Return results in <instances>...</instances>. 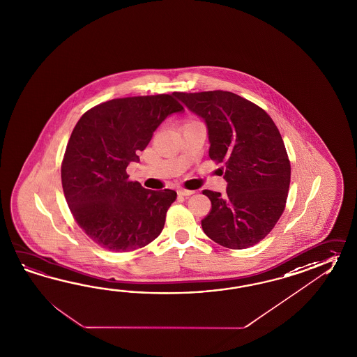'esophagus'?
<instances>
[{
	"mask_svg": "<svg viewBox=\"0 0 357 357\" xmlns=\"http://www.w3.org/2000/svg\"><path fill=\"white\" fill-rule=\"evenodd\" d=\"M193 193H195V190H184V188H181V190H178V195H179V196H184V197H187V196H190V195H193Z\"/></svg>",
	"mask_w": 357,
	"mask_h": 357,
	"instance_id": "esophagus-1",
	"label": "esophagus"
}]
</instances>
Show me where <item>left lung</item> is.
<instances>
[{
	"label": "left lung",
	"mask_w": 357,
	"mask_h": 357,
	"mask_svg": "<svg viewBox=\"0 0 357 357\" xmlns=\"http://www.w3.org/2000/svg\"><path fill=\"white\" fill-rule=\"evenodd\" d=\"M206 123L208 156L228 182L227 196L204 190L211 210L201 225L207 237L231 250L255 246L283 214L291 162L283 138L268 112L227 91L174 92Z\"/></svg>",
	"instance_id": "8db88e82"
}]
</instances>
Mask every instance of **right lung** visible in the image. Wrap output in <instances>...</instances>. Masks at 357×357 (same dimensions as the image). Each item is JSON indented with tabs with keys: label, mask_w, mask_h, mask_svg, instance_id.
<instances>
[{
	"label": "right lung",
	"mask_w": 357,
	"mask_h": 357,
	"mask_svg": "<svg viewBox=\"0 0 357 357\" xmlns=\"http://www.w3.org/2000/svg\"><path fill=\"white\" fill-rule=\"evenodd\" d=\"M182 110L173 95L135 96L100 103L78 120L61 183L74 220L98 246L129 252L159 237L176 192L143 188L128 179L127 167L167 116Z\"/></svg>",
	"instance_id": "1"
}]
</instances>
